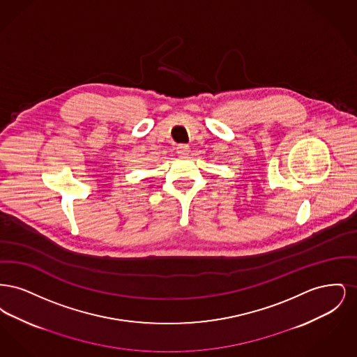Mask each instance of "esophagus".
Segmentation results:
<instances>
[{
    "mask_svg": "<svg viewBox=\"0 0 357 357\" xmlns=\"http://www.w3.org/2000/svg\"><path fill=\"white\" fill-rule=\"evenodd\" d=\"M176 153H178L179 156H187L188 153H190V149H188L187 144H179V146L176 147Z\"/></svg>",
    "mask_w": 357,
    "mask_h": 357,
    "instance_id": "34e87169",
    "label": "esophagus"
}]
</instances>
